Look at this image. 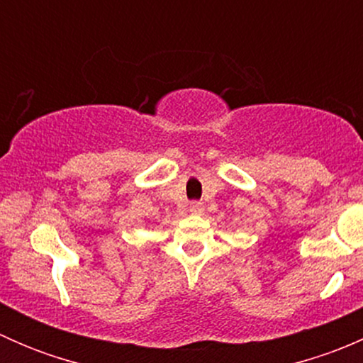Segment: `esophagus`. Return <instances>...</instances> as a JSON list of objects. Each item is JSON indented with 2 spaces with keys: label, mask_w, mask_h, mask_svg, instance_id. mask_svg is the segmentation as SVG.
Wrapping results in <instances>:
<instances>
[{
  "label": "esophagus",
  "mask_w": 363,
  "mask_h": 363,
  "mask_svg": "<svg viewBox=\"0 0 363 363\" xmlns=\"http://www.w3.org/2000/svg\"><path fill=\"white\" fill-rule=\"evenodd\" d=\"M189 212L193 216H200L203 212V203L202 202H191L189 203Z\"/></svg>",
  "instance_id": "1"
}]
</instances>
